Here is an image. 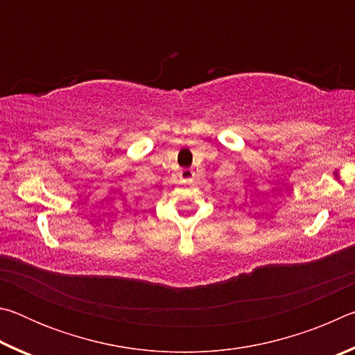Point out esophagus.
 <instances>
[{
  "instance_id": "1",
  "label": "esophagus",
  "mask_w": 355,
  "mask_h": 355,
  "mask_svg": "<svg viewBox=\"0 0 355 355\" xmlns=\"http://www.w3.org/2000/svg\"><path fill=\"white\" fill-rule=\"evenodd\" d=\"M184 177H186V178L196 177V172H194V171H186V172H184Z\"/></svg>"
}]
</instances>
